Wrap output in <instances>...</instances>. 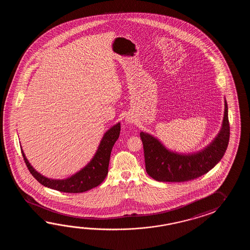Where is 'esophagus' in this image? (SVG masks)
<instances>
[{"instance_id": "esophagus-1", "label": "esophagus", "mask_w": 250, "mask_h": 250, "mask_svg": "<svg viewBox=\"0 0 250 250\" xmlns=\"http://www.w3.org/2000/svg\"><path fill=\"white\" fill-rule=\"evenodd\" d=\"M127 122L128 123H133L132 119H130V118H127Z\"/></svg>"}]
</instances>
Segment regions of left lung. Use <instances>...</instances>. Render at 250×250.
<instances>
[{
  "label": "left lung",
  "mask_w": 250,
  "mask_h": 250,
  "mask_svg": "<svg viewBox=\"0 0 250 250\" xmlns=\"http://www.w3.org/2000/svg\"><path fill=\"white\" fill-rule=\"evenodd\" d=\"M143 142L146 170L157 181L183 182L208 173L223 158L229 139L228 105L225 101L223 126L217 137L207 148L192 154H180L165 148L158 139L140 133Z\"/></svg>",
  "instance_id": "1"
}]
</instances>
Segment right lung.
I'll use <instances>...</instances> for the list:
<instances>
[{
	"label": "right lung",
	"mask_w": 250,
	"mask_h": 250,
	"mask_svg": "<svg viewBox=\"0 0 250 250\" xmlns=\"http://www.w3.org/2000/svg\"><path fill=\"white\" fill-rule=\"evenodd\" d=\"M121 132V124L118 123L107 131L102 139L99 147L90 163L66 180H52L38 173L28 163L21 149L22 155L27 169L33 177L43 186L66 193H81L100 185L108 173V166L112 146L117 141Z\"/></svg>",
	"instance_id": "obj_1"
}]
</instances>
